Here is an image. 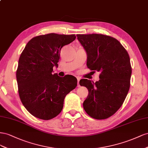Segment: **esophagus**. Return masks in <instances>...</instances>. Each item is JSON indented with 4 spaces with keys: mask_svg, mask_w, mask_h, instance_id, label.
<instances>
[{
    "mask_svg": "<svg viewBox=\"0 0 148 148\" xmlns=\"http://www.w3.org/2000/svg\"><path fill=\"white\" fill-rule=\"evenodd\" d=\"M77 87H80V85H79V81H80V78L79 77H77Z\"/></svg>",
    "mask_w": 148,
    "mask_h": 148,
    "instance_id": "esophagus-1",
    "label": "esophagus"
}]
</instances>
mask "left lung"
Returning <instances> with one entry per match:
<instances>
[{"instance_id": "obj_1", "label": "left lung", "mask_w": 148, "mask_h": 148, "mask_svg": "<svg viewBox=\"0 0 148 148\" xmlns=\"http://www.w3.org/2000/svg\"><path fill=\"white\" fill-rule=\"evenodd\" d=\"M77 37L87 52V67L100 72L99 81L79 82L88 90L84 108L93 119H107L121 107L129 91L132 72L129 54L112 36L95 33Z\"/></svg>"}]
</instances>
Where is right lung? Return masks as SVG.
Here are the masks:
<instances>
[{
	"label": "right lung",
	"instance_id": "obj_1",
	"mask_svg": "<svg viewBox=\"0 0 148 148\" xmlns=\"http://www.w3.org/2000/svg\"><path fill=\"white\" fill-rule=\"evenodd\" d=\"M75 38V35L56 33L37 36L21 53L16 72L19 97L28 112L38 119L48 120L58 115L65 97L77 86L73 75L61 77L53 74L61 48Z\"/></svg>",
	"mask_w": 148,
	"mask_h": 148
}]
</instances>
